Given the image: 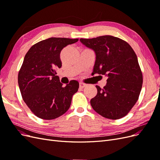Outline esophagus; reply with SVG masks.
I'll list each match as a JSON object with an SVG mask.
<instances>
[{
    "label": "esophagus",
    "mask_w": 160,
    "mask_h": 160,
    "mask_svg": "<svg viewBox=\"0 0 160 160\" xmlns=\"http://www.w3.org/2000/svg\"><path fill=\"white\" fill-rule=\"evenodd\" d=\"M86 86H87V85L85 83H82V82H80V83H79V88H85Z\"/></svg>",
    "instance_id": "34e87169"
}]
</instances>
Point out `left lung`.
Instances as JSON below:
<instances>
[{
  "label": "left lung",
  "instance_id": "8db88e82",
  "mask_svg": "<svg viewBox=\"0 0 160 160\" xmlns=\"http://www.w3.org/2000/svg\"><path fill=\"white\" fill-rule=\"evenodd\" d=\"M93 49L96 60L92 75L108 77L103 89L90 101L91 107L103 118L118 119L126 115L137 102L143 83L138 57L128 43L111 35L80 38Z\"/></svg>",
  "mask_w": 160,
  "mask_h": 160
}]
</instances>
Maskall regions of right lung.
Listing matches in <instances>:
<instances>
[{
    "instance_id": "1",
    "label": "right lung",
    "mask_w": 160,
    "mask_h": 160,
    "mask_svg": "<svg viewBox=\"0 0 160 160\" xmlns=\"http://www.w3.org/2000/svg\"><path fill=\"white\" fill-rule=\"evenodd\" d=\"M78 38L51 37L32 45L25 55L18 75L22 98L37 117L54 119L69 109L72 97L78 91V81L65 87L60 83L56 69L61 68L60 53Z\"/></svg>"
}]
</instances>
